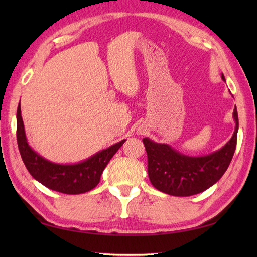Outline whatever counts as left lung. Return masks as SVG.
<instances>
[{"mask_svg": "<svg viewBox=\"0 0 257 257\" xmlns=\"http://www.w3.org/2000/svg\"><path fill=\"white\" fill-rule=\"evenodd\" d=\"M221 78L225 81L224 75ZM233 120L235 129L232 138L212 154L188 156L168 144H160L144 138L148 156V176L151 184L163 193L174 196H190L203 192L222 178L227 170L236 148L238 116L234 108Z\"/></svg>", "mask_w": 257, "mask_h": 257, "instance_id": "left-lung-1", "label": "left lung"}]
</instances>
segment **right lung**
<instances>
[{
	"mask_svg": "<svg viewBox=\"0 0 257 257\" xmlns=\"http://www.w3.org/2000/svg\"><path fill=\"white\" fill-rule=\"evenodd\" d=\"M16 123L19 150L31 176L46 188L65 194H80L94 189L99 183L108 162L125 141H119L77 163H56L45 159L29 145L21 114V101L16 112Z\"/></svg>",
	"mask_w": 257,
	"mask_h": 257,
	"instance_id": "obj_1",
	"label": "right lung"
}]
</instances>
